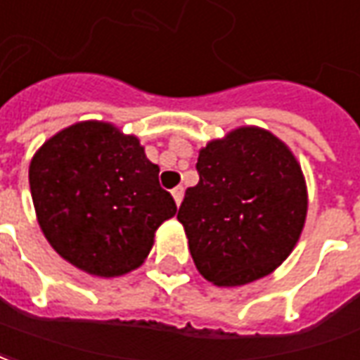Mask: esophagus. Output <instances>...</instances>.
<instances>
[{
    "instance_id": "esophagus-1",
    "label": "esophagus",
    "mask_w": 360,
    "mask_h": 360,
    "mask_svg": "<svg viewBox=\"0 0 360 360\" xmlns=\"http://www.w3.org/2000/svg\"><path fill=\"white\" fill-rule=\"evenodd\" d=\"M172 198H174L176 205H180V203H182V200H184V188H182V186L174 188V190H172Z\"/></svg>"
}]
</instances>
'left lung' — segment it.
<instances>
[{"mask_svg": "<svg viewBox=\"0 0 360 360\" xmlns=\"http://www.w3.org/2000/svg\"><path fill=\"white\" fill-rule=\"evenodd\" d=\"M200 182L178 211L193 264L207 281L236 287L287 259L307 219V182L287 145L262 127H238L198 157Z\"/></svg>", "mask_w": 360, "mask_h": 360, "instance_id": "1", "label": "left lung"}]
</instances>
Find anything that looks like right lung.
<instances>
[{
  "label": "right lung",
  "instance_id": "obj_1",
  "mask_svg": "<svg viewBox=\"0 0 360 360\" xmlns=\"http://www.w3.org/2000/svg\"><path fill=\"white\" fill-rule=\"evenodd\" d=\"M29 182L46 240L96 277L141 266L155 231L176 213L139 139L106 122H79L50 137L30 160Z\"/></svg>",
  "mask_w": 360,
  "mask_h": 360
}]
</instances>
